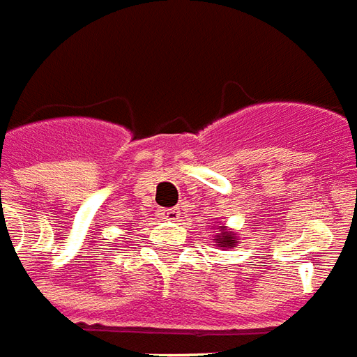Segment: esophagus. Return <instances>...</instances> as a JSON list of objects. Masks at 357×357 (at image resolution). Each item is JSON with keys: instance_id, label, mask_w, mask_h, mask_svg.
Masks as SVG:
<instances>
[{"instance_id": "obj_1", "label": "esophagus", "mask_w": 357, "mask_h": 357, "mask_svg": "<svg viewBox=\"0 0 357 357\" xmlns=\"http://www.w3.org/2000/svg\"><path fill=\"white\" fill-rule=\"evenodd\" d=\"M160 215L168 221H176L181 215V210L179 208H165V210H160Z\"/></svg>"}]
</instances>
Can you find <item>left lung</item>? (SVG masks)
<instances>
[{
	"label": "left lung",
	"mask_w": 357,
	"mask_h": 357,
	"mask_svg": "<svg viewBox=\"0 0 357 357\" xmlns=\"http://www.w3.org/2000/svg\"><path fill=\"white\" fill-rule=\"evenodd\" d=\"M221 238H219V242H218V245H223V248H229V245H232L234 244V234H231V232H225V229H223V227H221Z\"/></svg>",
	"instance_id": "obj_1"
}]
</instances>
